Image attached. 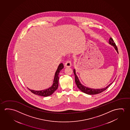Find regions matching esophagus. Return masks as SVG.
<instances>
[{
    "label": "esophagus",
    "mask_w": 130,
    "mask_h": 130,
    "mask_svg": "<svg viewBox=\"0 0 130 130\" xmlns=\"http://www.w3.org/2000/svg\"><path fill=\"white\" fill-rule=\"evenodd\" d=\"M64 66L66 67H70V66H71V62L70 60H68L66 61L64 64Z\"/></svg>",
    "instance_id": "1"
}]
</instances>
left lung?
Wrapping results in <instances>:
<instances>
[{
  "instance_id": "left-lung-1",
  "label": "left lung",
  "mask_w": 130,
  "mask_h": 130,
  "mask_svg": "<svg viewBox=\"0 0 130 130\" xmlns=\"http://www.w3.org/2000/svg\"><path fill=\"white\" fill-rule=\"evenodd\" d=\"M109 44L113 46L115 48L116 50L117 51V52L118 53V49L117 48V45H116L115 43L114 42L113 40L112 39V38L110 37L109 40ZM74 76H75V82L78 88V89H79L83 93H86L88 94H89V95H93V94H98L99 93H102L104 91H105L106 89L109 87V86L111 85L112 83H111L110 85L107 86V87H105L103 89H91V88H89L88 87L85 86L83 85H82L80 82V81L78 79V77L77 76L76 73H75V70L74 69Z\"/></svg>"
}]
</instances>
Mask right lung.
<instances>
[{
	"label": "right lung",
	"instance_id": "add662e5",
	"mask_svg": "<svg viewBox=\"0 0 130 130\" xmlns=\"http://www.w3.org/2000/svg\"><path fill=\"white\" fill-rule=\"evenodd\" d=\"M63 68H64V65H63V63L60 64L59 66H58V68L56 71V73L55 74L53 85H52V86L50 87L49 88L45 89V90L40 91L31 90L28 88V89L31 91V93H33L34 94H36V95H39V96H43V97H47V96H49L52 95L53 94V93L57 89H58V84H59L58 81H59V78L58 75H59V73L60 71V70L63 69Z\"/></svg>",
	"mask_w": 130,
	"mask_h": 130
}]
</instances>
